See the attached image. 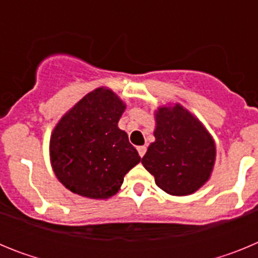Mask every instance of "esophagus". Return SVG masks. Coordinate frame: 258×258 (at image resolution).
<instances>
[{"mask_svg": "<svg viewBox=\"0 0 258 258\" xmlns=\"http://www.w3.org/2000/svg\"><path fill=\"white\" fill-rule=\"evenodd\" d=\"M137 150H138V154H140V156L143 157L145 156L147 147H146V146H140V147H137Z\"/></svg>", "mask_w": 258, "mask_h": 258, "instance_id": "esophagus-1", "label": "esophagus"}]
</instances>
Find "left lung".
<instances>
[{
	"label": "left lung",
	"mask_w": 258,
	"mask_h": 258,
	"mask_svg": "<svg viewBox=\"0 0 258 258\" xmlns=\"http://www.w3.org/2000/svg\"><path fill=\"white\" fill-rule=\"evenodd\" d=\"M155 122V142L142 157L143 166L166 194L191 195L211 178L216 161L213 137L179 103L159 107Z\"/></svg>",
	"instance_id": "obj_1"
}]
</instances>
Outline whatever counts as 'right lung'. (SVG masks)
<instances>
[{
    "mask_svg": "<svg viewBox=\"0 0 258 258\" xmlns=\"http://www.w3.org/2000/svg\"><path fill=\"white\" fill-rule=\"evenodd\" d=\"M124 102L108 88L94 89L61 116L50 137V163L66 188L89 199L117 194L141 161L127 134L117 126Z\"/></svg>",
    "mask_w": 258,
    "mask_h": 258,
    "instance_id": "add662e5",
    "label": "right lung"
}]
</instances>
